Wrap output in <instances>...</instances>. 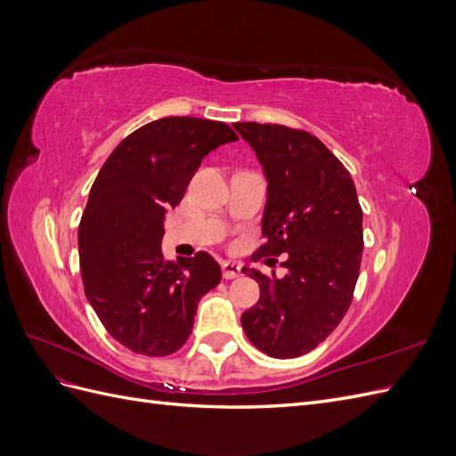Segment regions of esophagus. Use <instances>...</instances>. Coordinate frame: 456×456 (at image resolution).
<instances>
[{"mask_svg":"<svg viewBox=\"0 0 456 456\" xmlns=\"http://www.w3.org/2000/svg\"><path fill=\"white\" fill-rule=\"evenodd\" d=\"M241 275V268L236 262H223V278L224 280H236Z\"/></svg>","mask_w":456,"mask_h":456,"instance_id":"34e87169","label":"esophagus"}]
</instances>
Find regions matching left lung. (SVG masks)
<instances>
[{"instance_id":"8db88e82","label":"left lung","mask_w":456,"mask_h":456,"mask_svg":"<svg viewBox=\"0 0 456 456\" xmlns=\"http://www.w3.org/2000/svg\"><path fill=\"white\" fill-rule=\"evenodd\" d=\"M265 169L268 198L253 260L285 255L283 278L243 268L260 298L241 325L278 360L308 354L346 315L360 275L363 211L348 169L317 136L272 123H233ZM275 260V258H273Z\"/></svg>"}]
</instances>
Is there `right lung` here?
Here are the masks:
<instances>
[{"mask_svg": "<svg viewBox=\"0 0 456 456\" xmlns=\"http://www.w3.org/2000/svg\"><path fill=\"white\" fill-rule=\"evenodd\" d=\"M233 141L223 121L161 118L123 139L94 178L77 230L81 278L104 329L134 354L183 348L198 302L223 278L209 253L165 260L161 240L201 159Z\"/></svg>", "mask_w": 456, "mask_h": 456, "instance_id": "obj_1", "label": "right lung"}]
</instances>
